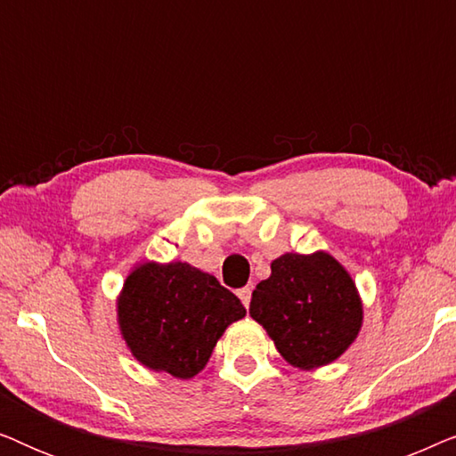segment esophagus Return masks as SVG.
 <instances>
[{
    "instance_id": "34e87169",
    "label": "esophagus",
    "mask_w": 456,
    "mask_h": 456,
    "mask_svg": "<svg viewBox=\"0 0 456 456\" xmlns=\"http://www.w3.org/2000/svg\"><path fill=\"white\" fill-rule=\"evenodd\" d=\"M251 292H253L251 286H245V289L239 290V298L242 301V305H245V307H248V303H251Z\"/></svg>"
}]
</instances>
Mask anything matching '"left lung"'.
<instances>
[{
    "mask_svg": "<svg viewBox=\"0 0 456 456\" xmlns=\"http://www.w3.org/2000/svg\"><path fill=\"white\" fill-rule=\"evenodd\" d=\"M248 314L286 363L303 371L330 365L357 340L363 301L345 265L326 251L284 253L255 286Z\"/></svg>",
    "mask_w": 456,
    "mask_h": 456,
    "instance_id": "8db88e82",
    "label": "left lung"
}]
</instances>
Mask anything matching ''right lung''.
I'll return each instance as SVG.
<instances>
[{
  "mask_svg": "<svg viewBox=\"0 0 456 456\" xmlns=\"http://www.w3.org/2000/svg\"><path fill=\"white\" fill-rule=\"evenodd\" d=\"M116 314L122 340L142 367L191 379L247 311L216 276L186 261H139L124 280Z\"/></svg>",
  "mask_w": 456,
  "mask_h": 456,
  "instance_id": "1",
  "label": "right lung"
}]
</instances>
